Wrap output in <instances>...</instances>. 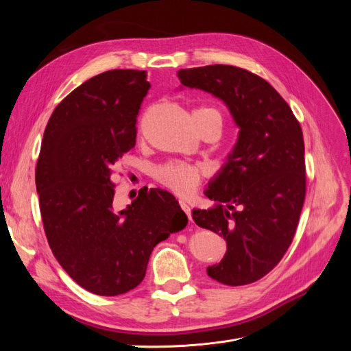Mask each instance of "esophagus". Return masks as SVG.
Instances as JSON below:
<instances>
[{"mask_svg":"<svg viewBox=\"0 0 351 351\" xmlns=\"http://www.w3.org/2000/svg\"><path fill=\"white\" fill-rule=\"evenodd\" d=\"M180 206L186 212V215L189 217V221H192V210H190V206L186 204L184 200H180Z\"/></svg>","mask_w":351,"mask_h":351,"instance_id":"34e87169","label":"esophagus"}]
</instances>
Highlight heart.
<instances>
[{
    "mask_svg": "<svg viewBox=\"0 0 351 351\" xmlns=\"http://www.w3.org/2000/svg\"><path fill=\"white\" fill-rule=\"evenodd\" d=\"M193 120L199 132L206 129V127H214L221 132L222 121H224L221 111L214 107H200L195 110ZM205 176L206 168L204 165L183 161H168L158 165L154 171V177L158 183L182 196L193 193Z\"/></svg>",
    "mask_w": 351,
    "mask_h": 351,
    "instance_id": "1",
    "label": "heart"
}]
</instances>
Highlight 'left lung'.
Returning <instances> with one entry per match:
<instances>
[{
	"instance_id": "obj_1",
	"label": "left lung",
	"mask_w": 351,
	"mask_h": 351,
	"mask_svg": "<svg viewBox=\"0 0 351 351\" xmlns=\"http://www.w3.org/2000/svg\"><path fill=\"white\" fill-rule=\"evenodd\" d=\"M177 76L224 101L240 127L228 162L205 192L217 205L193 210V219L228 246L224 259L208 267L209 277L252 284L277 267L299 226L306 196L300 123L281 95L246 69L212 64Z\"/></svg>"
}]
</instances>
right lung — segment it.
<instances>
[{
    "label": "right lung",
    "instance_id": "obj_1",
    "mask_svg": "<svg viewBox=\"0 0 351 351\" xmlns=\"http://www.w3.org/2000/svg\"><path fill=\"white\" fill-rule=\"evenodd\" d=\"M151 84L117 69L70 92L51 114L36 162V190L54 256L84 290L119 295L145 278L154 247L187 226L176 197L143 187L114 209L112 177L136 145V123Z\"/></svg>",
    "mask_w": 351,
    "mask_h": 351
}]
</instances>
